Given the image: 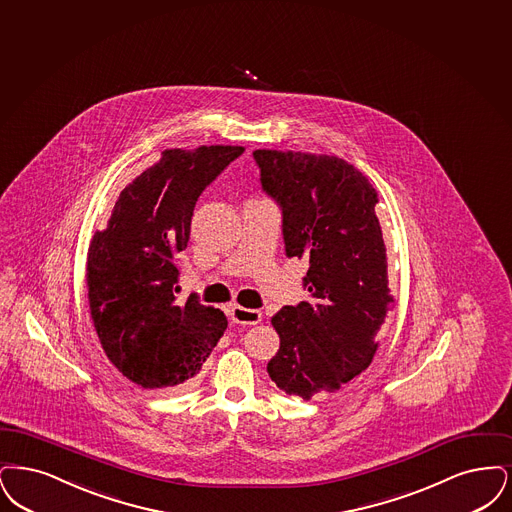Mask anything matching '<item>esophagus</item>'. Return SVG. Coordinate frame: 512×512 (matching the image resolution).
Segmentation results:
<instances>
[{
    "label": "esophagus",
    "instance_id": "esophagus-1",
    "mask_svg": "<svg viewBox=\"0 0 512 512\" xmlns=\"http://www.w3.org/2000/svg\"><path fill=\"white\" fill-rule=\"evenodd\" d=\"M229 315H231L233 323H239V325H258L262 321V313L258 310L243 308V306H233L229 310Z\"/></svg>",
    "mask_w": 512,
    "mask_h": 512
}]
</instances>
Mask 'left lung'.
Wrapping results in <instances>:
<instances>
[{
	"label": "left lung",
	"mask_w": 512,
	"mask_h": 512,
	"mask_svg": "<svg viewBox=\"0 0 512 512\" xmlns=\"http://www.w3.org/2000/svg\"><path fill=\"white\" fill-rule=\"evenodd\" d=\"M260 181L283 210L289 258H306L312 300L285 306L271 325L281 338L267 363L289 396L323 398L361 375L394 306L375 206L377 191L354 164L331 155L258 149Z\"/></svg>",
	"instance_id": "1"
}]
</instances>
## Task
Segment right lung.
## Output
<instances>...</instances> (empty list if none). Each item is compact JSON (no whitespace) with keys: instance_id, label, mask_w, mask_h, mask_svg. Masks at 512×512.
<instances>
[{"instance_id":"add662e5","label":"right lung","mask_w":512,"mask_h":512,"mask_svg":"<svg viewBox=\"0 0 512 512\" xmlns=\"http://www.w3.org/2000/svg\"><path fill=\"white\" fill-rule=\"evenodd\" d=\"M243 147L166 149L124 187L107 229L88 248L93 327L112 365L141 388L183 390L227 329L220 310L176 302V254L187 248L195 204Z\"/></svg>"}]
</instances>
